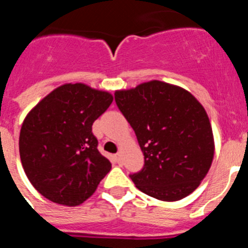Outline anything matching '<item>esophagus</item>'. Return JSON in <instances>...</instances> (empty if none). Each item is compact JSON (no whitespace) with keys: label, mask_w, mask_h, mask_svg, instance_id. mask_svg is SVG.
<instances>
[{"label":"esophagus","mask_w":248,"mask_h":248,"mask_svg":"<svg viewBox=\"0 0 248 248\" xmlns=\"http://www.w3.org/2000/svg\"><path fill=\"white\" fill-rule=\"evenodd\" d=\"M115 161H117L118 164H122L123 157H122V154H120V153H118V154H115Z\"/></svg>","instance_id":"34e87169"}]
</instances>
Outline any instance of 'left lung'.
I'll list each match as a JSON object with an SVG mask.
<instances>
[{
  "instance_id": "8db88e82",
  "label": "left lung",
  "mask_w": 248,
  "mask_h": 248,
  "mask_svg": "<svg viewBox=\"0 0 248 248\" xmlns=\"http://www.w3.org/2000/svg\"><path fill=\"white\" fill-rule=\"evenodd\" d=\"M114 95L144 154V168L130 175L138 189L161 201L181 200L198 189L215 153L211 124L200 102L160 80Z\"/></svg>"
}]
</instances>
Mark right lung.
Instances as JSON below:
<instances>
[{"label":"right lung","instance_id":"add662e5","mask_svg":"<svg viewBox=\"0 0 248 248\" xmlns=\"http://www.w3.org/2000/svg\"><path fill=\"white\" fill-rule=\"evenodd\" d=\"M111 102L108 92L68 83L27 114L19 133V156L28 180L46 199L80 205L110 171V161L98 151L92 125Z\"/></svg>","mask_w":248,"mask_h":248}]
</instances>
